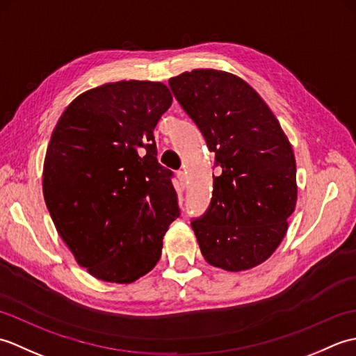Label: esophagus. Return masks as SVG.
Instances as JSON below:
<instances>
[{
	"label": "esophagus",
	"instance_id": "obj_1",
	"mask_svg": "<svg viewBox=\"0 0 356 356\" xmlns=\"http://www.w3.org/2000/svg\"><path fill=\"white\" fill-rule=\"evenodd\" d=\"M177 179H179V184L182 188H185V180H186V174L185 171H177Z\"/></svg>",
	"mask_w": 356,
	"mask_h": 356
}]
</instances>
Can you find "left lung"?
Masks as SVG:
<instances>
[{"label":"left lung","mask_w":356,"mask_h":356,"mask_svg":"<svg viewBox=\"0 0 356 356\" xmlns=\"http://www.w3.org/2000/svg\"><path fill=\"white\" fill-rule=\"evenodd\" d=\"M170 88L216 153L213 199L191 222L200 251L225 270L259 266L282 243L297 203L291 142L268 104L236 74L197 69L171 78Z\"/></svg>","instance_id":"1"}]
</instances>
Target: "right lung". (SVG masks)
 I'll use <instances>...</instances> for the list:
<instances>
[{"mask_svg":"<svg viewBox=\"0 0 356 356\" xmlns=\"http://www.w3.org/2000/svg\"><path fill=\"white\" fill-rule=\"evenodd\" d=\"M162 82L119 81L79 95L45 153L42 193L56 231L97 280L128 284L156 266L179 217L154 128L171 107Z\"/></svg>","mask_w":356,"mask_h":356,"instance_id":"add662e5","label":"right lung"}]
</instances>
